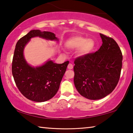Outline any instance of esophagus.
<instances>
[{"label":"esophagus","instance_id":"1","mask_svg":"<svg viewBox=\"0 0 133 133\" xmlns=\"http://www.w3.org/2000/svg\"><path fill=\"white\" fill-rule=\"evenodd\" d=\"M67 68H68L70 70L72 69L73 68V65L72 64H71V63H69V65H68V66H67Z\"/></svg>","mask_w":133,"mask_h":133}]
</instances>
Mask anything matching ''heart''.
Instances as JSON below:
<instances>
[{
    "instance_id": "b5f03b06",
    "label": "heart",
    "mask_w": 133,
    "mask_h": 133,
    "mask_svg": "<svg viewBox=\"0 0 133 133\" xmlns=\"http://www.w3.org/2000/svg\"><path fill=\"white\" fill-rule=\"evenodd\" d=\"M66 46L70 49H78V55L84 56L90 53L95 47V42L91 39L82 36H74L67 40Z\"/></svg>"
}]
</instances>
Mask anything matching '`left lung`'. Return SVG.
Wrapping results in <instances>:
<instances>
[{"instance_id": "left-lung-1", "label": "left lung", "mask_w": 133, "mask_h": 133, "mask_svg": "<svg viewBox=\"0 0 133 133\" xmlns=\"http://www.w3.org/2000/svg\"><path fill=\"white\" fill-rule=\"evenodd\" d=\"M102 45L95 53L76 58L74 83L84 97L98 100L110 94L120 78L123 56L113 39L100 34Z\"/></svg>"}]
</instances>
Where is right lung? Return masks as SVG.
<instances>
[{"label":"right lung","mask_w":133,"mask_h":133,"mask_svg":"<svg viewBox=\"0 0 133 133\" xmlns=\"http://www.w3.org/2000/svg\"><path fill=\"white\" fill-rule=\"evenodd\" d=\"M58 41L53 33L32 30L21 38L16 45L12 61V75L18 89L29 100L44 102L50 100L59 89L67 65V61L57 64L48 60L41 66L33 67L27 63L23 51L26 44L33 37Z\"/></svg>","instance_id":"obj_1"}]
</instances>
